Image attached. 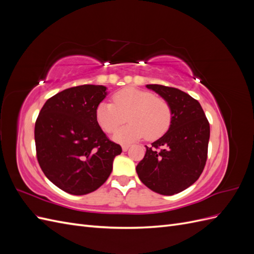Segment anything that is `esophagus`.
Returning <instances> with one entry per match:
<instances>
[{"mask_svg": "<svg viewBox=\"0 0 254 254\" xmlns=\"http://www.w3.org/2000/svg\"><path fill=\"white\" fill-rule=\"evenodd\" d=\"M129 147H130L129 145H123V146H122V149H123V151H127Z\"/></svg>", "mask_w": 254, "mask_h": 254, "instance_id": "34e87169", "label": "esophagus"}]
</instances>
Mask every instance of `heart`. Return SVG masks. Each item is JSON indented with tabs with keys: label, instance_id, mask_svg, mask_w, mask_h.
Here are the masks:
<instances>
[{
	"label": "heart",
	"instance_id": "obj_1",
	"mask_svg": "<svg viewBox=\"0 0 254 254\" xmlns=\"http://www.w3.org/2000/svg\"><path fill=\"white\" fill-rule=\"evenodd\" d=\"M112 99L113 104L101 103L97 106L95 117L107 133L114 132L128 117L130 124L113 134L114 141L129 143L143 136L147 141H156L171 127L173 115L170 104L151 92L125 88L117 92Z\"/></svg>",
	"mask_w": 254,
	"mask_h": 254
}]
</instances>
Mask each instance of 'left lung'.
I'll return each mask as SVG.
<instances>
[{
  "mask_svg": "<svg viewBox=\"0 0 254 254\" xmlns=\"http://www.w3.org/2000/svg\"><path fill=\"white\" fill-rule=\"evenodd\" d=\"M170 104L172 124L167 132L146 146L135 170L140 180L161 195H174L195 183L207 158L210 124L200 104L179 89L147 84Z\"/></svg>",
  "mask_w": 254,
  "mask_h": 254,
  "instance_id": "left-lung-1",
  "label": "left lung"
}]
</instances>
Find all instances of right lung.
<instances>
[{
    "mask_svg": "<svg viewBox=\"0 0 254 254\" xmlns=\"http://www.w3.org/2000/svg\"><path fill=\"white\" fill-rule=\"evenodd\" d=\"M107 88L83 84L49 98L35 124L37 159L47 178L68 194L103 186L122 147L99 127L95 111Z\"/></svg>",
    "mask_w": 254,
    "mask_h": 254,
    "instance_id": "1",
    "label": "right lung"
}]
</instances>
